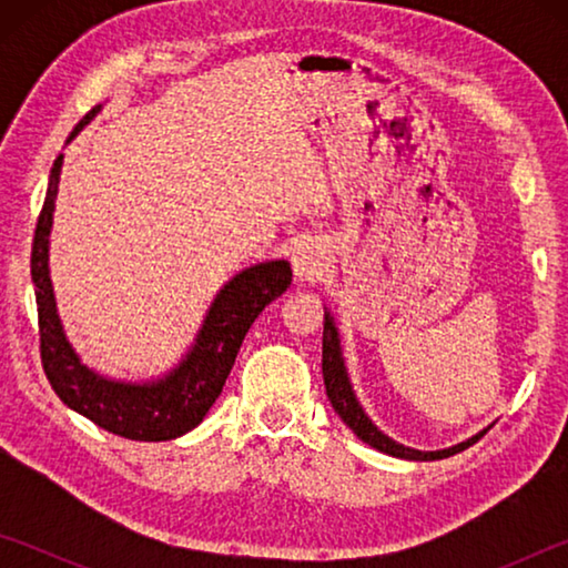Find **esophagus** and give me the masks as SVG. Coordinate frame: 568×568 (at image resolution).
<instances>
[{"instance_id":"esophagus-1","label":"esophagus","mask_w":568,"mask_h":568,"mask_svg":"<svg viewBox=\"0 0 568 568\" xmlns=\"http://www.w3.org/2000/svg\"><path fill=\"white\" fill-rule=\"evenodd\" d=\"M323 250L315 243H303L293 253V271L297 281H315L323 271Z\"/></svg>"}]
</instances>
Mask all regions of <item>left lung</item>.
Instances as JSON below:
<instances>
[{
  "mask_svg": "<svg viewBox=\"0 0 568 568\" xmlns=\"http://www.w3.org/2000/svg\"><path fill=\"white\" fill-rule=\"evenodd\" d=\"M323 381H325V393H328V398H331V406L343 418L345 426H348L353 434L363 440V444L378 448L388 456L408 458V460H438V458L454 456V454H458V450H466L468 446H474L480 436H484V434H478L474 438L464 440V444L446 448V450H416V448L400 446L393 438H388L386 434H381V430L371 423V418L363 413L361 403L353 396L348 373H345L343 355H341L338 331H335L333 318L328 313H325V328H323Z\"/></svg>",
  "mask_w": 568,
  "mask_h": 568,
  "instance_id": "8db88e82",
  "label": "left lung"
}]
</instances>
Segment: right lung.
<instances>
[{"mask_svg":"<svg viewBox=\"0 0 568 568\" xmlns=\"http://www.w3.org/2000/svg\"><path fill=\"white\" fill-rule=\"evenodd\" d=\"M100 108H92L72 130L70 140L88 124ZM62 155L54 160L50 187L37 217L32 243V283L40 318V355L44 376L57 396L72 410L82 413L94 426L130 440H172L187 434L205 418L210 406L223 393L233 371L245 333L293 281L285 261H271L247 267L230 281L203 323L195 345L178 368L155 383H120L92 373L67 343L57 315L50 281V230L57 185H60Z\"/></svg>","mask_w":568,"mask_h":568,"instance_id":"obj_1","label":"right lung"}]
</instances>
